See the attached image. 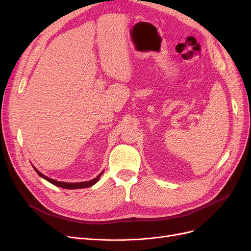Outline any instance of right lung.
<instances>
[{
  "label": "right lung",
  "instance_id": "right-lung-1",
  "mask_svg": "<svg viewBox=\"0 0 251 251\" xmlns=\"http://www.w3.org/2000/svg\"><path fill=\"white\" fill-rule=\"evenodd\" d=\"M33 169L35 170V172H36L39 176H41L42 178L46 179L47 181H49V182L51 183V184H54V185H56V186H58V187L66 188V189H79V188H87V187H90V186H92V185H94V184H96V183L99 181L100 177L101 174H102V172H101L97 178L92 179V180H90V181L78 182V183H67V182H60V181H56V180H54V179H50V178L45 176L44 174H42L36 168L33 167Z\"/></svg>",
  "mask_w": 251,
  "mask_h": 251
}]
</instances>
